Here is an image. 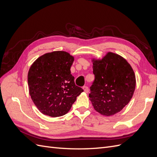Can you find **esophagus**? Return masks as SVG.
<instances>
[{"mask_svg": "<svg viewBox=\"0 0 157 157\" xmlns=\"http://www.w3.org/2000/svg\"><path fill=\"white\" fill-rule=\"evenodd\" d=\"M83 90H84V92H86V93H88V92H89V90H88V86H83Z\"/></svg>", "mask_w": 157, "mask_h": 157, "instance_id": "34e87169", "label": "esophagus"}]
</instances>
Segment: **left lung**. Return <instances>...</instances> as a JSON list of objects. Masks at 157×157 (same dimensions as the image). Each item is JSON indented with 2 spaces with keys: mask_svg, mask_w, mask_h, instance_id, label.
I'll use <instances>...</instances> for the list:
<instances>
[{
  "mask_svg": "<svg viewBox=\"0 0 157 157\" xmlns=\"http://www.w3.org/2000/svg\"><path fill=\"white\" fill-rule=\"evenodd\" d=\"M94 81L89 94L95 110L112 116L130 102L136 88L131 65L120 55L108 52L101 59H92Z\"/></svg>",
  "mask_w": 157,
  "mask_h": 157,
  "instance_id": "left-lung-1",
  "label": "left lung"
}]
</instances>
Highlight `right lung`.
I'll use <instances>...</instances> for the list:
<instances>
[{
  "mask_svg": "<svg viewBox=\"0 0 157 157\" xmlns=\"http://www.w3.org/2000/svg\"><path fill=\"white\" fill-rule=\"evenodd\" d=\"M73 61L74 57L68 52L54 51L40 56L31 65L27 76L29 94L44 115H65L83 92L71 74Z\"/></svg>",
  "mask_w": 157,
  "mask_h": 157,
  "instance_id": "1",
  "label": "right lung"
}]
</instances>
